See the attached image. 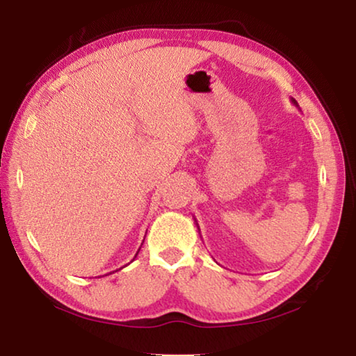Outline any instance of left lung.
Wrapping results in <instances>:
<instances>
[{
	"mask_svg": "<svg viewBox=\"0 0 356 356\" xmlns=\"http://www.w3.org/2000/svg\"><path fill=\"white\" fill-rule=\"evenodd\" d=\"M291 102H292V104H293L295 106H298V104H297V100H295V99H291Z\"/></svg>",
	"mask_w": 356,
	"mask_h": 356,
	"instance_id": "left-lung-1",
	"label": "left lung"
}]
</instances>
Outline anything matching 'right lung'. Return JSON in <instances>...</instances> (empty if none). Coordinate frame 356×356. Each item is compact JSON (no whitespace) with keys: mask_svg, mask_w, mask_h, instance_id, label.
<instances>
[{"mask_svg":"<svg viewBox=\"0 0 356 356\" xmlns=\"http://www.w3.org/2000/svg\"><path fill=\"white\" fill-rule=\"evenodd\" d=\"M138 252H140V251H138ZM138 252H136V254H138ZM135 257H136V256H135Z\"/></svg>","mask_w":356,"mask_h":356,"instance_id":"obj_1","label":"right lung"}]
</instances>
